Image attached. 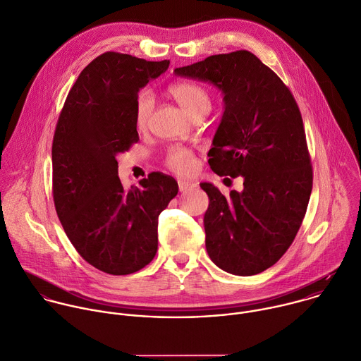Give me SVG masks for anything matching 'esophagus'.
Returning <instances> with one entry per match:
<instances>
[{"instance_id":"1","label":"esophagus","mask_w":361,"mask_h":361,"mask_svg":"<svg viewBox=\"0 0 361 361\" xmlns=\"http://www.w3.org/2000/svg\"><path fill=\"white\" fill-rule=\"evenodd\" d=\"M178 185H179V190H180V192H188V190L196 188V183L189 182V180H179Z\"/></svg>"}]
</instances>
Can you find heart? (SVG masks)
Instances as JSON below:
<instances>
[{"label":"heart","mask_w":361,"mask_h":361,"mask_svg":"<svg viewBox=\"0 0 361 361\" xmlns=\"http://www.w3.org/2000/svg\"><path fill=\"white\" fill-rule=\"evenodd\" d=\"M169 94L179 103V106L193 118L204 116L212 107V97L209 92L197 83L180 82L169 86ZM154 110V97L149 92H142L135 100L134 120L138 130H144L148 126L149 117ZM165 166L178 173L189 175L196 169V157L186 147H171L165 155Z\"/></svg>","instance_id":"heart-1"}]
</instances>
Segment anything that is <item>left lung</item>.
Wrapping results in <instances>:
<instances>
[{"instance_id": "8db88e82", "label": "left lung", "mask_w": 361, "mask_h": 361, "mask_svg": "<svg viewBox=\"0 0 361 361\" xmlns=\"http://www.w3.org/2000/svg\"><path fill=\"white\" fill-rule=\"evenodd\" d=\"M224 93V114L209 151L219 176H243L226 197L200 183L210 203L206 250L226 272L248 276L272 267L303 221L313 171L299 107L285 83L248 51L213 55L175 69Z\"/></svg>"}]
</instances>
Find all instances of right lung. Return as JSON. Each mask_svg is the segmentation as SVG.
<instances>
[{"instance_id":"add662e5","label":"right lung","mask_w":361,"mask_h":361,"mask_svg":"<svg viewBox=\"0 0 361 361\" xmlns=\"http://www.w3.org/2000/svg\"><path fill=\"white\" fill-rule=\"evenodd\" d=\"M168 66L169 61L102 54L79 75L58 118L55 209L80 257L106 274H134L154 259L158 217L178 195V182L161 172L126 189L116 158L140 141L134 120L138 90Z\"/></svg>"}]
</instances>
